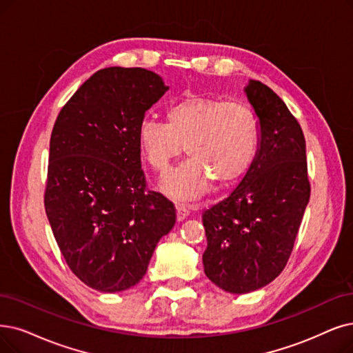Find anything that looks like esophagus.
<instances>
[{
	"instance_id": "34e87169",
	"label": "esophagus",
	"mask_w": 353,
	"mask_h": 353,
	"mask_svg": "<svg viewBox=\"0 0 353 353\" xmlns=\"http://www.w3.org/2000/svg\"><path fill=\"white\" fill-rule=\"evenodd\" d=\"M190 214V210L184 204H176V220L182 221L185 220Z\"/></svg>"
}]
</instances>
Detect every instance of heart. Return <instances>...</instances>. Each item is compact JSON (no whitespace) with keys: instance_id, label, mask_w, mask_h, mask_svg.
I'll list each match as a JSON object with an SVG mask.
<instances>
[{"instance_id":"obj_1","label":"heart","mask_w":353,"mask_h":353,"mask_svg":"<svg viewBox=\"0 0 353 353\" xmlns=\"http://www.w3.org/2000/svg\"><path fill=\"white\" fill-rule=\"evenodd\" d=\"M137 142L149 165L165 172L185 146L188 159L161 184L176 200H194L216 181L229 187L241 181L256 158L261 125L256 112L242 103L190 95L166 110V123L145 119Z\"/></svg>"}]
</instances>
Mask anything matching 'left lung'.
<instances>
[{
	"label": "left lung",
	"mask_w": 353,
	"mask_h": 353,
	"mask_svg": "<svg viewBox=\"0 0 353 353\" xmlns=\"http://www.w3.org/2000/svg\"><path fill=\"white\" fill-rule=\"evenodd\" d=\"M245 92L261 125L256 158L228 199L203 213L204 272L232 294L262 288L283 272L310 200L300 123L265 83L250 79Z\"/></svg>",
	"instance_id": "left-lung-1"
}]
</instances>
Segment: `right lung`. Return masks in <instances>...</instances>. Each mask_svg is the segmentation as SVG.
I'll return each mask as SVG.
<instances>
[{"label":"right lung","mask_w":353,"mask_h":353,"mask_svg":"<svg viewBox=\"0 0 353 353\" xmlns=\"http://www.w3.org/2000/svg\"><path fill=\"white\" fill-rule=\"evenodd\" d=\"M166 91L152 70L104 68L54 121L46 214L69 270L92 290L136 285L175 224L174 204L148 190L137 142L145 112Z\"/></svg>","instance_id":"1"}]
</instances>
